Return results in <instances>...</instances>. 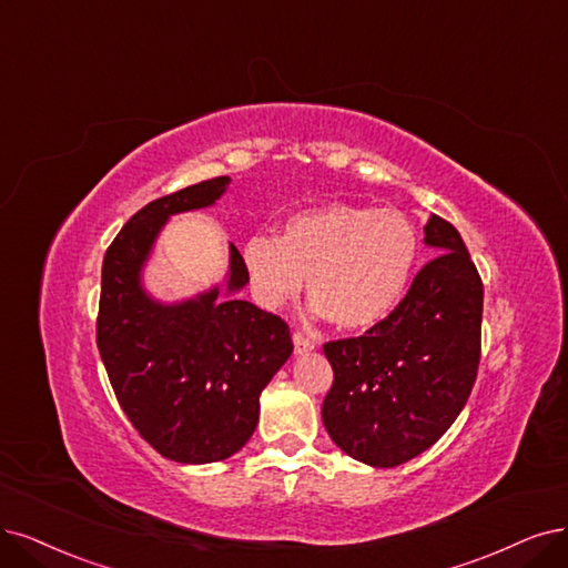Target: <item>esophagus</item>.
<instances>
[{
	"label": "esophagus",
	"mask_w": 568,
	"mask_h": 568,
	"mask_svg": "<svg viewBox=\"0 0 568 568\" xmlns=\"http://www.w3.org/2000/svg\"><path fill=\"white\" fill-rule=\"evenodd\" d=\"M292 342H295V353H308V351L316 348V342H313L308 334H304V332L292 334Z\"/></svg>",
	"instance_id": "esophagus-1"
}]
</instances>
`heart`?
Segmentation results:
<instances>
[{"instance_id": "obj_1", "label": "heart", "mask_w": 568, "mask_h": 568, "mask_svg": "<svg viewBox=\"0 0 568 568\" xmlns=\"http://www.w3.org/2000/svg\"><path fill=\"white\" fill-rule=\"evenodd\" d=\"M418 257V231L395 207L329 203L290 217L281 239L257 234L243 245L255 297L276 308L308 297L339 329H367L400 302Z\"/></svg>"}]
</instances>
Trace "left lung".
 <instances>
[{
	"label": "left lung",
	"mask_w": 568,
	"mask_h": 568,
	"mask_svg": "<svg viewBox=\"0 0 568 568\" xmlns=\"http://www.w3.org/2000/svg\"><path fill=\"white\" fill-rule=\"evenodd\" d=\"M437 257L405 300L363 337L323 346L334 372L323 424L355 460L395 468L433 447L466 407L477 379L485 290L454 224L433 215Z\"/></svg>",
	"instance_id": "1"
}]
</instances>
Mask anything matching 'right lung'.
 Here are the masks:
<instances>
[{"mask_svg": "<svg viewBox=\"0 0 568 568\" xmlns=\"http://www.w3.org/2000/svg\"><path fill=\"white\" fill-rule=\"evenodd\" d=\"M229 178L205 180L146 203L104 252L95 337L116 400L146 445L178 464L236 454L257 428L260 393L292 353L290 327L220 287L165 306L140 287V268L165 220L213 205ZM226 290L250 278L231 245Z\"/></svg>", "mask_w": 568, "mask_h": 568, "instance_id": "right-lung-1", "label": "right lung"}]
</instances>
